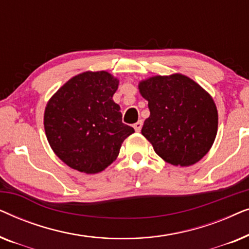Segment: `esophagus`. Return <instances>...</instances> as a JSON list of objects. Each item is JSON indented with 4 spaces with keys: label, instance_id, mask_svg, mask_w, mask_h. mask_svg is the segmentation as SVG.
<instances>
[{
    "label": "esophagus",
    "instance_id": "34e87169",
    "mask_svg": "<svg viewBox=\"0 0 249 249\" xmlns=\"http://www.w3.org/2000/svg\"><path fill=\"white\" fill-rule=\"evenodd\" d=\"M142 127V120L137 121V122H136V124H134V128H135L136 131H141Z\"/></svg>",
    "mask_w": 249,
    "mask_h": 249
}]
</instances>
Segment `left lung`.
<instances>
[{
  "label": "left lung",
  "instance_id": "8db88e82",
  "mask_svg": "<svg viewBox=\"0 0 249 249\" xmlns=\"http://www.w3.org/2000/svg\"><path fill=\"white\" fill-rule=\"evenodd\" d=\"M138 88L151 112L142 134L156 154L180 166L204 158L217 132V110L211 95L180 73L148 78Z\"/></svg>",
  "mask_w": 249,
  "mask_h": 249
}]
</instances>
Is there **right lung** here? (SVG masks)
<instances>
[{
    "label": "right lung",
    "mask_w": 249,
    "mask_h": 249,
    "mask_svg": "<svg viewBox=\"0 0 249 249\" xmlns=\"http://www.w3.org/2000/svg\"><path fill=\"white\" fill-rule=\"evenodd\" d=\"M118 85L107 71H86L68 80L47 103V141L70 168L87 175L103 171L135 132L122 124L120 107L112 100Z\"/></svg>",
    "instance_id": "add662e5"
}]
</instances>
